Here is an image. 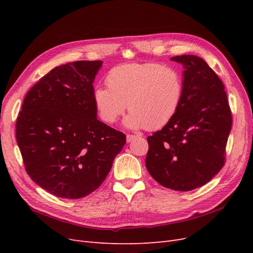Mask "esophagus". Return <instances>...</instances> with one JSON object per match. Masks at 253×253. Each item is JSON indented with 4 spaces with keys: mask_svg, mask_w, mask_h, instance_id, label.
I'll use <instances>...</instances> for the list:
<instances>
[{
    "mask_svg": "<svg viewBox=\"0 0 253 253\" xmlns=\"http://www.w3.org/2000/svg\"><path fill=\"white\" fill-rule=\"evenodd\" d=\"M135 138H136L135 135H126V141H127V142L133 141Z\"/></svg>",
    "mask_w": 253,
    "mask_h": 253,
    "instance_id": "34e87169",
    "label": "esophagus"
}]
</instances>
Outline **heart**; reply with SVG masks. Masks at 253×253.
<instances>
[{"mask_svg":"<svg viewBox=\"0 0 253 253\" xmlns=\"http://www.w3.org/2000/svg\"><path fill=\"white\" fill-rule=\"evenodd\" d=\"M108 87L96 86L93 100L99 117L114 124L129 113L125 125L133 129L162 128L177 113L183 96L180 74L159 63H127L113 67L106 75Z\"/></svg>","mask_w":253,"mask_h":253,"instance_id":"b5f03b06","label":"heart"}]
</instances>
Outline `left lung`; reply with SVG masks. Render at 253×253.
<instances>
[{
    "mask_svg": "<svg viewBox=\"0 0 253 253\" xmlns=\"http://www.w3.org/2000/svg\"><path fill=\"white\" fill-rule=\"evenodd\" d=\"M183 66V96L173 119L148 137L145 167L160 185L175 191L202 187L225 164L232 116L225 86L205 60L176 56Z\"/></svg>",
    "mask_w": 253,
    "mask_h": 253,
    "instance_id": "8db88e82",
    "label": "left lung"
}]
</instances>
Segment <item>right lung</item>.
I'll list each match as a JSON object with an SVG mask.
<instances>
[{
	"instance_id": "obj_1",
	"label": "right lung",
	"mask_w": 253,
	"mask_h": 253,
	"mask_svg": "<svg viewBox=\"0 0 253 253\" xmlns=\"http://www.w3.org/2000/svg\"><path fill=\"white\" fill-rule=\"evenodd\" d=\"M102 61H76L53 68L29 89L16 136L25 170L57 197L88 195L108 176L126 135L97 119L93 100Z\"/></svg>"
}]
</instances>
